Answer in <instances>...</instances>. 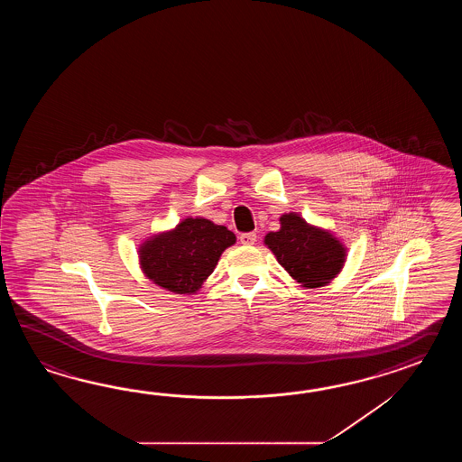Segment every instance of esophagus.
I'll use <instances>...</instances> for the list:
<instances>
[{"label":"esophagus","mask_w":462,"mask_h":462,"mask_svg":"<svg viewBox=\"0 0 462 462\" xmlns=\"http://www.w3.org/2000/svg\"><path fill=\"white\" fill-rule=\"evenodd\" d=\"M239 241L245 245H254L255 241H257V235L255 233H243V235L239 236Z\"/></svg>","instance_id":"obj_1"}]
</instances>
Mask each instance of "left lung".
<instances>
[{"label": "left lung", "mask_w": 462, "mask_h": 462, "mask_svg": "<svg viewBox=\"0 0 462 462\" xmlns=\"http://www.w3.org/2000/svg\"><path fill=\"white\" fill-rule=\"evenodd\" d=\"M265 245L299 284L310 289L328 284L344 265V245L294 213L281 217V229L265 236Z\"/></svg>", "instance_id": "1"}]
</instances>
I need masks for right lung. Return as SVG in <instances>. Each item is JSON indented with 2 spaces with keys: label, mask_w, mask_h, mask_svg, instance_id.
<instances>
[{
  "label": "right lung",
  "mask_w": 462,
  "mask_h": 462,
  "mask_svg": "<svg viewBox=\"0 0 462 462\" xmlns=\"http://www.w3.org/2000/svg\"><path fill=\"white\" fill-rule=\"evenodd\" d=\"M236 236L203 217H188L175 231L147 241L140 249L143 273L175 294L197 292L215 271L221 253Z\"/></svg>",
  "instance_id": "obj_1"
}]
</instances>
